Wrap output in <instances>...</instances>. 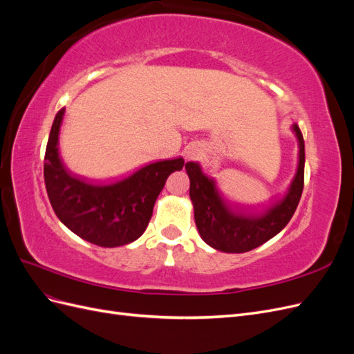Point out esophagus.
<instances>
[{"instance_id":"34e87169","label":"esophagus","mask_w":354,"mask_h":354,"mask_svg":"<svg viewBox=\"0 0 354 354\" xmlns=\"http://www.w3.org/2000/svg\"><path fill=\"white\" fill-rule=\"evenodd\" d=\"M199 155H201V151H199L198 147H195V146H190V147H187L186 151H185V156H186V159H189V160L196 159Z\"/></svg>"}]
</instances>
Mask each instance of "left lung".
<instances>
[{
  "label": "left lung",
  "mask_w": 354,
  "mask_h": 354,
  "mask_svg": "<svg viewBox=\"0 0 354 354\" xmlns=\"http://www.w3.org/2000/svg\"><path fill=\"white\" fill-rule=\"evenodd\" d=\"M292 130L298 138V168L288 194L259 216L236 212L223 199L216 181L202 173L198 162H187L190 199L194 202L195 223L201 238L223 252H246L276 236L298 207L304 187V138L297 124Z\"/></svg>",
  "instance_id": "1"
}]
</instances>
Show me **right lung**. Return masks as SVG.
<instances>
[{
	"mask_svg": "<svg viewBox=\"0 0 354 354\" xmlns=\"http://www.w3.org/2000/svg\"><path fill=\"white\" fill-rule=\"evenodd\" d=\"M65 109L51 125L44 158L47 195L59 220L90 243L113 248L140 238L168 176L183 158L149 164L113 185H91L72 174L59 156V131Z\"/></svg>",
	"mask_w": 354,
	"mask_h": 354,
	"instance_id": "right-lung-1",
	"label": "right lung"
}]
</instances>
